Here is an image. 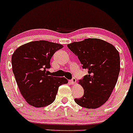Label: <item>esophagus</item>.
Returning a JSON list of instances; mask_svg holds the SVG:
<instances>
[{"mask_svg": "<svg viewBox=\"0 0 133 133\" xmlns=\"http://www.w3.org/2000/svg\"><path fill=\"white\" fill-rule=\"evenodd\" d=\"M69 83L71 85H74L76 83V78H73L71 80H70V81H69Z\"/></svg>", "mask_w": 133, "mask_h": 133, "instance_id": "esophagus-1", "label": "esophagus"}]
</instances>
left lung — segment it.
<instances>
[{
  "label": "left lung",
  "instance_id": "left-lung-1",
  "mask_svg": "<svg viewBox=\"0 0 133 133\" xmlns=\"http://www.w3.org/2000/svg\"><path fill=\"white\" fill-rule=\"evenodd\" d=\"M68 47L88 72L78 82L84 89L83 96L75 101L86 109L100 107L110 97L118 81L120 71L119 52L111 43L97 38L73 42Z\"/></svg>",
  "mask_w": 133,
  "mask_h": 133
}]
</instances>
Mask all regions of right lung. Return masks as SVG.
<instances>
[{"label":"right lung","mask_w":133,"mask_h":133,"mask_svg":"<svg viewBox=\"0 0 133 133\" xmlns=\"http://www.w3.org/2000/svg\"><path fill=\"white\" fill-rule=\"evenodd\" d=\"M61 44L45 40L34 41L18 47L11 56L15 81L25 101L39 108L54 102L58 87L67 84L65 77L49 76L50 61Z\"/></svg>","instance_id":"obj_1"}]
</instances>
